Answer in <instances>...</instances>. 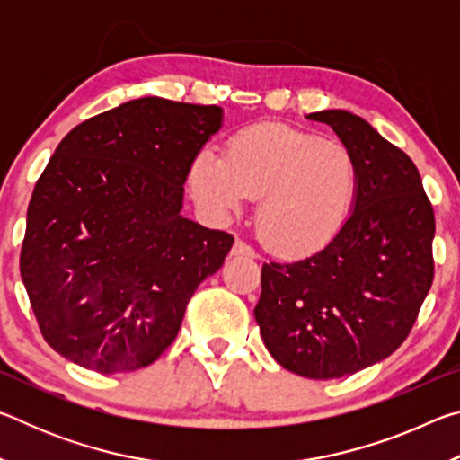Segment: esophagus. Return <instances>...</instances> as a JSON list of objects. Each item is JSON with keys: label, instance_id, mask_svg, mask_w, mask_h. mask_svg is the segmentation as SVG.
I'll return each mask as SVG.
<instances>
[{"label": "esophagus", "instance_id": "34e87169", "mask_svg": "<svg viewBox=\"0 0 460 460\" xmlns=\"http://www.w3.org/2000/svg\"><path fill=\"white\" fill-rule=\"evenodd\" d=\"M231 255H241V258H255V252H253V247H249L245 243V241L237 239L231 247Z\"/></svg>", "mask_w": 460, "mask_h": 460}]
</instances>
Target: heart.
<instances>
[{
    "label": "heart",
    "mask_w": 460,
    "mask_h": 460,
    "mask_svg": "<svg viewBox=\"0 0 460 460\" xmlns=\"http://www.w3.org/2000/svg\"><path fill=\"white\" fill-rule=\"evenodd\" d=\"M200 202L227 213L260 199L255 229L274 253H314L339 235L359 192V164L337 139L278 123L237 131L223 160L202 152L190 170Z\"/></svg>",
    "instance_id": "obj_1"
}]
</instances>
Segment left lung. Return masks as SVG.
I'll use <instances>...</instances> for the list:
<instances>
[{
  "mask_svg": "<svg viewBox=\"0 0 460 460\" xmlns=\"http://www.w3.org/2000/svg\"><path fill=\"white\" fill-rule=\"evenodd\" d=\"M329 123L359 164L345 227L305 260L261 268L255 306L263 342L308 379L351 376L392 355L414 326L434 279V208L414 162L367 121L341 109Z\"/></svg>",
  "mask_w": 460,
  "mask_h": 460,
  "instance_id": "left-lung-1",
  "label": "left lung"
}]
</instances>
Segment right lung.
<instances>
[{
    "label": "right lung",
    "mask_w": 460,
    "mask_h": 460,
    "mask_svg": "<svg viewBox=\"0 0 460 460\" xmlns=\"http://www.w3.org/2000/svg\"><path fill=\"white\" fill-rule=\"evenodd\" d=\"M221 107L128 101L68 131L28 205L20 274L42 337L84 369H142L172 345L233 235L181 215Z\"/></svg>",
    "instance_id": "1"
}]
</instances>
